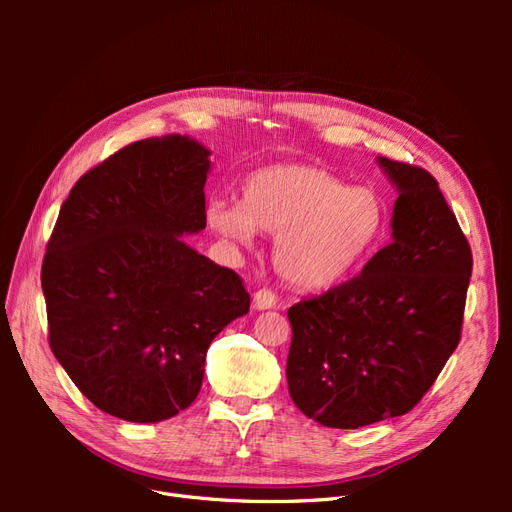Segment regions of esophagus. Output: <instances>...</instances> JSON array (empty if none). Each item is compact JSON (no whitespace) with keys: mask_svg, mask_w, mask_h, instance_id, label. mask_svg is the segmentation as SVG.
Wrapping results in <instances>:
<instances>
[{"mask_svg":"<svg viewBox=\"0 0 512 512\" xmlns=\"http://www.w3.org/2000/svg\"><path fill=\"white\" fill-rule=\"evenodd\" d=\"M277 305V294L269 288H260L254 294V307L256 309H271Z\"/></svg>","mask_w":512,"mask_h":512,"instance_id":"obj_1","label":"esophagus"}]
</instances>
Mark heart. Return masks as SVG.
<instances>
[{
    "label": "heart",
    "instance_id": "heart-1",
    "mask_svg": "<svg viewBox=\"0 0 512 512\" xmlns=\"http://www.w3.org/2000/svg\"><path fill=\"white\" fill-rule=\"evenodd\" d=\"M386 220L382 196L309 164H271L247 175L239 203L215 198L209 226L239 245L254 230L275 235L273 260L284 280L318 290L342 282L374 250Z\"/></svg>",
    "mask_w": 512,
    "mask_h": 512
}]
</instances>
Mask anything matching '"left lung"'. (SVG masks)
I'll return each instance as SVG.
<instances>
[{
	"label": "left lung",
	"mask_w": 512,
	"mask_h": 512,
	"mask_svg": "<svg viewBox=\"0 0 512 512\" xmlns=\"http://www.w3.org/2000/svg\"><path fill=\"white\" fill-rule=\"evenodd\" d=\"M378 164L399 192L393 241L352 280L288 309V391L324 427L359 429L410 412L461 337L470 243L425 168Z\"/></svg>",
	"instance_id": "1"
}]
</instances>
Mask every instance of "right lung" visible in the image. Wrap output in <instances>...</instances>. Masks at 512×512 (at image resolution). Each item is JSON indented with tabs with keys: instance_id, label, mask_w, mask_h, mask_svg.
<instances>
[{
	"instance_id": "obj_1",
	"label": "right lung",
	"mask_w": 512,
	"mask_h": 512,
	"mask_svg": "<svg viewBox=\"0 0 512 512\" xmlns=\"http://www.w3.org/2000/svg\"><path fill=\"white\" fill-rule=\"evenodd\" d=\"M211 151L168 134L74 183L42 262L49 344L106 414L158 423L196 399L207 350L250 312L241 277L185 243L207 226Z\"/></svg>"
}]
</instances>
